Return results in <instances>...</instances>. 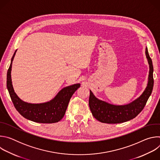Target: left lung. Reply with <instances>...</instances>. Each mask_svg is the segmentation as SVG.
Segmentation results:
<instances>
[{
  "instance_id": "8db88e82",
  "label": "left lung",
  "mask_w": 160,
  "mask_h": 160,
  "mask_svg": "<svg viewBox=\"0 0 160 160\" xmlns=\"http://www.w3.org/2000/svg\"><path fill=\"white\" fill-rule=\"evenodd\" d=\"M146 55L149 64L148 86L142 94L130 104L124 106L110 104L97 99L90 90L88 104L92 115L96 120L106 123H123L135 118L142 111L152 93L154 85L153 66L147 48Z\"/></svg>"
}]
</instances>
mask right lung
I'll return each instance as SVG.
<instances>
[{"label":"right lung","mask_w":160,"mask_h":160,"mask_svg":"<svg viewBox=\"0 0 160 160\" xmlns=\"http://www.w3.org/2000/svg\"><path fill=\"white\" fill-rule=\"evenodd\" d=\"M16 52L12 57L7 73V88L15 108L21 115L35 122L53 123L59 122L64 116L72 96L80 87V84H74L62 88L52 100L48 102L31 104L22 101L14 92L11 82L12 62Z\"/></svg>","instance_id":"right-lung-1"}]
</instances>
